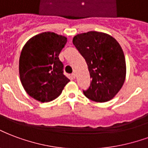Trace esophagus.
Segmentation results:
<instances>
[{
  "label": "esophagus",
  "mask_w": 148,
  "mask_h": 148,
  "mask_svg": "<svg viewBox=\"0 0 148 148\" xmlns=\"http://www.w3.org/2000/svg\"><path fill=\"white\" fill-rule=\"evenodd\" d=\"M71 77H72V78H73V79H74V78H75V77H76V74H74V73H73V74H71Z\"/></svg>",
  "instance_id": "1"
}]
</instances>
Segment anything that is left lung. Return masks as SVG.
I'll return each mask as SVG.
<instances>
[{
    "instance_id": "1",
    "label": "left lung",
    "mask_w": 148,
    "mask_h": 148,
    "mask_svg": "<svg viewBox=\"0 0 148 148\" xmlns=\"http://www.w3.org/2000/svg\"><path fill=\"white\" fill-rule=\"evenodd\" d=\"M73 44L85 58L92 78L83 93L99 103L113 99L126 75L124 52L119 42L108 34L89 31L74 36Z\"/></svg>"
}]
</instances>
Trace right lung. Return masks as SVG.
<instances>
[{"label": "right lung", "mask_w": 148, "mask_h": 148, "mask_svg": "<svg viewBox=\"0 0 148 148\" xmlns=\"http://www.w3.org/2000/svg\"><path fill=\"white\" fill-rule=\"evenodd\" d=\"M66 38L53 32L35 35L25 44L19 57V77L24 89L41 103L56 99L70 80L59 59Z\"/></svg>", "instance_id": "add662e5"}]
</instances>
